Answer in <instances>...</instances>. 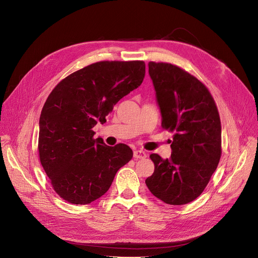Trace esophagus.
<instances>
[{
	"label": "esophagus",
	"instance_id": "34e87169",
	"mask_svg": "<svg viewBox=\"0 0 258 258\" xmlns=\"http://www.w3.org/2000/svg\"><path fill=\"white\" fill-rule=\"evenodd\" d=\"M147 157L146 153L144 151L138 150V151H135L134 152V158L135 159H145Z\"/></svg>",
	"mask_w": 258,
	"mask_h": 258
}]
</instances>
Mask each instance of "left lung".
Segmentation results:
<instances>
[{"label":"left lung","mask_w":258,"mask_h":258,"mask_svg":"<svg viewBox=\"0 0 258 258\" xmlns=\"http://www.w3.org/2000/svg\"><path fill=\"white\" fill-rule=\"evenodd\" d=\"M162 114V128L172 135L171 156L150 157L154 173L145 180L150 191L169 205H184L204 191L222 155V126L206 86L180 67L148 62Z\"/></svg>","instance_id":"left-lung-1"}]
</instances>
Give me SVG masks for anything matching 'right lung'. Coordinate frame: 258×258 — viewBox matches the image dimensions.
Here are the masks:
<instances>
[{
    "label": "right lung",
    "mask_w": 258,
    "mask_h": 258,
    "mask_svg": "<svg viewBox=\"0 0 258 258\" xmlns=\"http://www.w3.org/2000/svg\"><path fill=\"white\" fill-rule=\"evenodd\" d=\"M145 75L142 60H103L63 78L48 96L39 118L38 154L55 192L75 205H87L111 187L133 151L107 146L92 130L104 123L114 105L137 89Z\"/></svg>",
    "instance_id": "1"
}]
</instances>
